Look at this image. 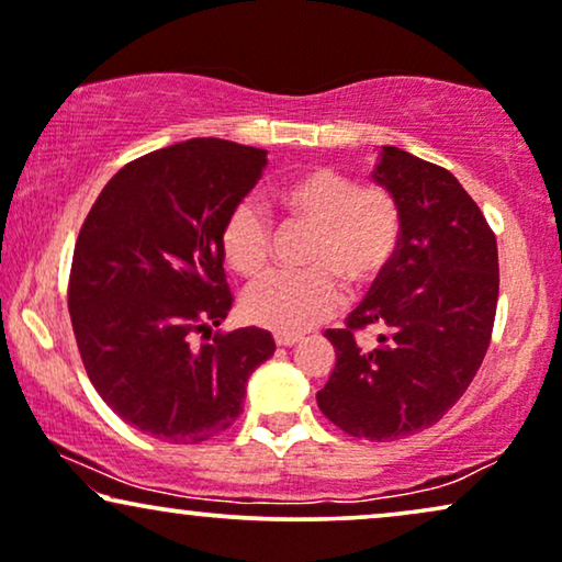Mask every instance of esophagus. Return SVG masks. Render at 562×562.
Here are the masks:
<instances>
[{"instance_id": "34e87169", "label": "esophagus", "mask_w": 562, "mask_h": 562, "mask_svg": "<svg viewBox=\"0 0 562 562\" xmlns=\"http://www.w3.org/2000/svg\"><path fill=\"white\" fill-rule=\"evenodd\" d=\"M273 338H276V346H283V349H286V346H294V344L302 341L300 334H276Z\"/></svg>"}]
</instances>
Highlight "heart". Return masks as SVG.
Wrapping results in <instances>:
<instances>
[{
	"label": "heart",
	"instance_id": "b5f03b06",
	"mask_svg": "<svg viewBox=\"0 0 562 562\" xmlns=\"http://www.w3.org/2000/svg\"><path fill=\"white\" fill-rule=\"evenodd\" d=\"M276 203L292 221L315 228L300 273L276 270L241 296L249 323L279 334H302L334 315L344 281L367 286L385 273L401 239L396 198L383 187L357 184L334 166H313L276 187ZM273 232L262 207L241 200L221 228L224 258L241 276H258L270 260Z\"/></svg>",
	"mask_w": 562,
	"mask_h": 562
}]
</instances>
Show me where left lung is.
<instances>
[{
    "label": "left lung",
    "mask_w": 562,
    "mask_h": 562,
    "mask_svg": "<svg viewBox=\"0 0 562 562\" xmlns=\"http://www.w3.org/2000/svg\"><path fill=\"white\" fill-rule=\"evenodd\" d=\"M372 182L396 198L401 239L346 328L325 330L336 367L317 406L351 438L383 442L432 427L463 396L487 355L501 270L493 228L448 169L383 145ZM367 324L381 328L375 347L353 338Z\"/></svg>",
    "instance_id": "obj_1"
}]
</instances>
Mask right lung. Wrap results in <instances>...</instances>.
I'll use <instances>...</instances> for the list:
<instances>
[{
    "label": "right lung",
    "instance_id": "1",
    "mask_svg": "<svg viewBox=\"0 0 562 562\" xmlns=\"http://www.w3.org/2000/svg\"><path fill=\"white\" fill-rule=\"evenodd\" d=\"M266 156L218 137L154 150L109 179L80 228L67 304L82 364L116 417L150 438L195 446L224 432L273 357L255 325L195 344L232 310L221 228Z\"/></svg>",
    "mask_w": 562,
    "mask_h": 562
}]
</instances>
